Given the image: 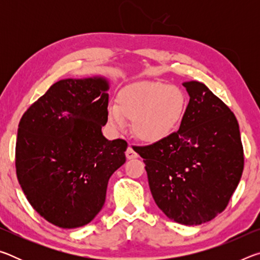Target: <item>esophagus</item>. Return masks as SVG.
I'll use <instances>...</instances> for the list:
<instances>
[{
	"label": "esophagus",
	"instance_id": "esophagus-1",
	"mask_svg": "<svg viewBox=\"0 0 260 260\" xmlns=\"http://www.w3.org/2000/svg\"><path fill=\"white\" fill-rule=\"evenodd\" d=\"M138 157H139V155L133 150V148H132V147L127 148V150H126V158H127V159H135V158H138Z\"/></svg>",
	"mask_w": 260,
	"mask_h": 260
}]
</instances>
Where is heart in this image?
I'll list each match as a JSON object with an SVG mask.
<instances>
[{"instance_id":"1","label":"heart","mask_w":260,"mask_h":260,"mask_svg":"<svg viewBox=\"0 0 260 260\" xmlns=\"http://www.w3.org/2000/svg\"><path fill=\"white\" fill-rule=\"evenodd\" d=\"M186 98L181 89L159 82H138L126 87L117 98V105L108 108L109 126L124 129L125 119L132 121L138 139L156 143L169 138L182 120Z\"/></svg>"}]
</instances>
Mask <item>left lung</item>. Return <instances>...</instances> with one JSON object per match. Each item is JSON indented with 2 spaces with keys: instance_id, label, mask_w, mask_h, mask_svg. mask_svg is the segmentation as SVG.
<instances>
[{
  "instance_id": "obj_1",
  "label": "left lung",
  "mask_w": 260,
  "mask_h": 260,
  "mask_svg": "<svg viewBox=\"0 0 260 260\" xmlns=\"http://www.w3.org/2000/svg\"><path fill=\"white\" fill-rule=\"evenodd\" d=\"M189 103L178 132L146 147L143 158L153 200L167 218L182 225L208 222L221 213L244 166L234 113L204 83H182Z\"/></svg>"
}]
</instances>
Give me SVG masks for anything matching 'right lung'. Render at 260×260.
<instances>
[{"mask_svg":"<svg viewBox=\"0 0 260 260\" xmlns=\"http://www.w3.org/2000/svg\"><path fill=\"white\" fill-rule=\"evenodd\" d=\"M109 81L64 79L27 109L18 126L16 172L26 199L60 228L85 226L102 210L127 142L102 134Z\"/></svg>","mask_w":260,"mask_h":260,"instance_id":"add662e5","label":"right lung"}]
</instances>
